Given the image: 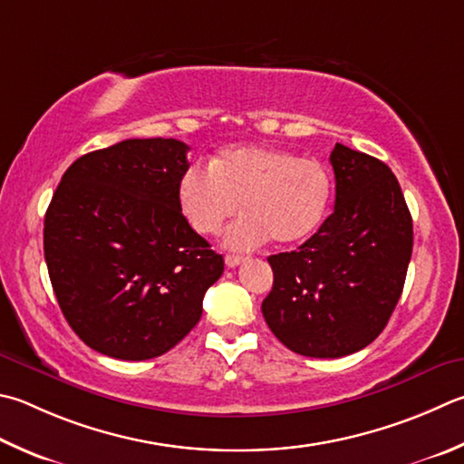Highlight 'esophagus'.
<instances>
[{
    "label": "esophagus",
    "instance_id": "esophagus-1",
    "mask_svg": "<svg viewBox=\"0 0 464 464\" xmlns=\"http://www.w3.org/2000/svg\"><path fill=\"white\" fill-rule=\"evenodd\" d=\"M243 261H246V257L243 256H225V264L229 266V267H235V266H239V264H243Z\"/></svg>",
    "mask_w": 464,
    "mask_h": 464
}]
</instances>
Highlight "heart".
I'll return each mask as SVG.
<instances>
[{
	"label": "heart",
	"instance_id": "1",
	"mask_svg": "<svg viewBox=\"0 0 464 464\" xmlns=\"http://www.w3.org/2000/svg\"><path fill=\"white\" fill-rule=\"evenodd\" d=\"M331 174L316 160L272 146L227 148L208 162L182 172L176 198L200 235L221 231L227 218L247 210L225 235L235 249H251L274 237L298 243L313 235L328 210Z\"/></svg>",
	"mask_w": 464,
	"mask_h": 464
}]
</instances>
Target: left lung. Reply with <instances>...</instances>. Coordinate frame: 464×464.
<instances>
[{
  "instance_id": "1",
  "label": "left lung",
  "mask_w": 464,
  "mask_h": 464,
  "mask_svg": "<svg viewBox=\"0 0 464 464\" xmlns=\"http://www.w3.org/2000/svg\"><path fill=\"white\" fill-rule=\"evenodd\" d=\"M334 210L296 251L269 256L261 313L290 351L336 359L373 343L401 296L414 246L411 215L390 166L336 144Z\"/></svg>"
}]
</instances>
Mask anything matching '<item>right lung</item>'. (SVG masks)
<instances>
[{"mask_svg":"<svg viewBox=\"0 0 464 464\" xmlns=\"http://www.w3.org/2000/svg\"><path fill=\"white\" fill-rule=\"evenodd\" d=\"M190 148L125 140L69 166L44 218V259L66 323L123 361L164 355L203 314L223 256L188 225L176 187Z\"/></svg>","mask_w":464,"mask_h":464,"instance_id":"right-lung-1","label":"right lung"}]
</instances>
